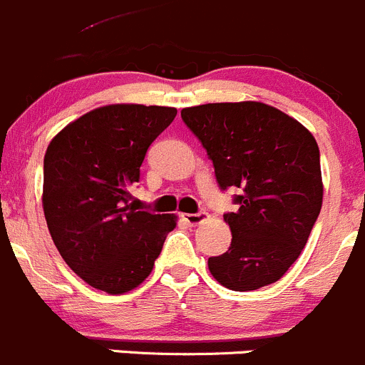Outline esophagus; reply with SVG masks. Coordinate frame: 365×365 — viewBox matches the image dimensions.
I'll return each instance as SVG.
<instances>
[{
  "label": "esophagus",
  "mask_w": 365,
  "mask_h": 365,
  "mask_svg": "<svg viewBox=\"0 0 365 365\" xmlns=\"http://www.w3.org/2000/svg\"><path fill=\"white\" fill-rule=\"evenodd\" d=\"M207 214L205 212H196V214H182V220L185 221V223L192 225V227H196V225H202L203 221H207Z\"/></svg>",
  "instance_id": "1"
}]
</instances>
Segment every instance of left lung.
<instances>
[{
	"instance_id": "1",
	"label": "left lung",
	"mask_w": 365,
	"mask_h": 365,
	"mask_svg": "<svg viewBox=\"0 0 365 365\" xmlns=\"http://www.w3.org/2000/svg\"><path fill=\"white\" fill-rule=\"evenodd\" d=\"M182 118L214 163L221 189L237 187L240 209L225 214L232 241L209 257L212 277L234 292L279 281L297 261L321 212L324 185L312 133L264 102L183 108Z\"/></svg>"
}]
</instances>
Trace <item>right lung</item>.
<instances>
[{
    "mask_svg": "<svg viewBox=\"0 0 365 365\" xmlns=\"http://www.w3.org/2000/svg\"><path fill=\"white\" fill-rule=\"evenodd\" d=\"M176 108L110 104L61 129L44 153L43 210L64 263L83 281L118 295L148 279L175 214L128 205L148 148Z\"/></svg>",
    "mask_w": 365,
    "mask_h": 365,
    "instance_id": "right-lung-1",
    "label": "right lung"
}]
</instances>
